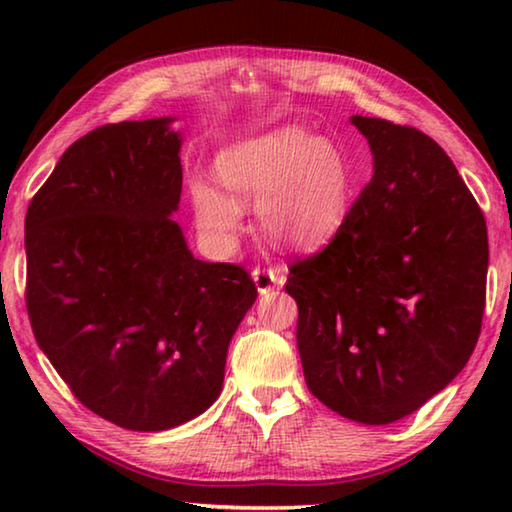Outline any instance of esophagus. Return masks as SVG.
<instances>
[{"label": "esophagus", "instance_id": "34e87169", "mask_svg": "<svg viewBox=\"0 0 512 512\" xmlns=\"http://www.w3.org/2000/svg\"><path fill=\"white\" fill-rule=\"evenodd\" d=\"M284 280H287V268L284 266H268V268H255L253 271V282L257 291L268 293L273 291L275 287H282Z\"/></svg>", "mask_w": 512, "mask_h": 512}]
</instances>
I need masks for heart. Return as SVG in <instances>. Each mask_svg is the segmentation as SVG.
<instances>
[{
  "label": "heart",
  "instance_id": "heart-1",
  "mask_svg": "<svg viewBox=\"0 0 512 512\" xmlns=\"http://www.w3.org/2000/svg\"><path fill=\"white\" fill-rule=\"evenodd\" d=\"M216 178L228 194L205 183L192 187L196 223L214 248L232 250L244 232V207L273 244L314 250L345 223L352 171L345 153L327 137L300 126L248 137L216 158Z\"/></svg>",
  "mask_w": 512,
  "mask_h": 512
}]
</instances>
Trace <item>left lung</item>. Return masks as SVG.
<instances>
[{"instance_id": "8db88e82", "label": "left lung", "mask_w": 512, "mask_h": 512, "mask_svg": "<svg viewBox=\"0 0 512 512\" xmlns=\"http://www.w3.org/2000/svg\"><path fill=\"white\" fill-rule=\"evenodd\" d=\"M372 180L334 239L289 268L305 381L363 424L402 420L465 368L481 334L488 228L454 162L418 128L350 117Z\"/></svg>"}]
</instances>
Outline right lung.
Segmentation results:
<instances>
[{
  "label": "right lung",
  "instance_id": "right-lung-1",
  "mask_svg": "<svg viewBox=\"0 0 512 512\" xmlns=\"http://www.w3.org/2000/svg\"><path fill=\"white\" fill-rule=\"evenodd\" d=\"M171 117L94 128L58 160L24 223L27 309L76 400L117 427L164 431L210 409L248 271L201 262L171 219L183 189Z\"/></svg>",
  "mask_w": 512,
  "mask_h": 512
}]
</instances>
